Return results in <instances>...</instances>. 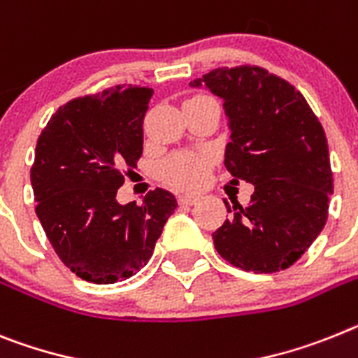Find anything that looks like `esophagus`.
I'll use <instances>...</instances> for the list:
<instances>
[{
  "label": "esophagus",
  "mask_w": 358,
  "mask_h": 358,
  "mask_svg": "<svg viewBox=\"0 0 358 358\" xmlns=\"http://www.w3.org/2000/svg\"><path fill=\"white\" fill-rule=\"evenodd\" d=\"M197 201H199L197 195H192V194L179 195V204H182V206H192V204H195Z\"/></svg>",
  "instance_id": "esophagus-1"
}]
</instances>
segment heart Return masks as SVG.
Listing matches in <instances>:
<instances>
[{
  "instance_id": "obj_1",
  "label": "heart",
  "mask_w": 358,
  "mask_h": 358,
  "mask_svg": "<svg viewBox=\"0 0 358 358\" xmlns=\"http://www.w3.org/2000/svg\"><path fill=\"white\" fill-rule=\"evenodd\" d=\"M212 159L206 154L185 152L170 157L161 166V177L177 188H195L206 179Z\"/></svg>"
}]
</instances>
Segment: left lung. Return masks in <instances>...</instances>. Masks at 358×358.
I'll return each instance as SVG.
<instances>
[{
    "label": "left lung",
    "mask_w": 358,
    "mask_h": 358,
    "mask_svg": "<svg viewBox=\"0 0 358 358\" xmlns=\"http://www.w3.org/2000/svg\"><path fill=\"white\" fill-rule=\"evenodd\" d=\"M224 101L230 127L224 166L255 186L246 206L212 234L224 261L244 271L286 270L328 219L333 173L324 128L297 88L261 66L215 69L194 79Z\"/></svg>",
    "instance_id": "left-lung-1"
}]
</instances>
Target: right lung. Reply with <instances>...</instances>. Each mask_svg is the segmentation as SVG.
Returning <instances> with one entry per match:
<instances>
[{"instance_id":"1","label":"right lung","mask_w":358,"mask_h":358,"mask_svg":"<svg viewBox=\"0 0 358 358\" xmlns=\"http://www.w3.org/2000/svg\"><path fill=\"white\" fill-rule=\"evenodd\" d=\"M154 90L117 85L59 106L30 168L36 215L57 257L79 279L112 284L154 253L177 201L163 188L143 204L115 195L143 154V119Z\"/></svg>"}]
</instances>
